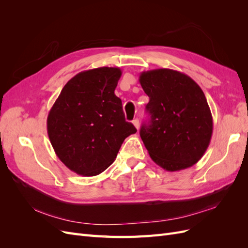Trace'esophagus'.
Here are the masks:
<instances>
[{"mask_svg": "<svg viewBox=\"0 0 248 248\" xmlns=\"http://www.w3.org/2000/svg\"><path fill=\"white\" fill-rule=\"evenodd\" d=\"M132 124L134 125V127H136L137 129L140 128V121H139V119H134L133 121H132Z\"/></svg>", "mask_w": 248, "mask_h": 248, "instance_id": "1", "label": "esophagus"}]
</instances>
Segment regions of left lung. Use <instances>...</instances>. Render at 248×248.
Wrapping results in <instances>:
<instances>
[{
    "mask_svg": "<svg viewBox=\"0 0 248 248\" xmlns=\"http://www.w3.org/2000/svg\"><path fill=\"white\" fill-rule=\"evenodd\" d=\"M140 84L150 98V121L140 131L150 157L169 171L196 164L213 132L211 110L200 86L186 74L167 68L142 71Z\"/></svg>",
    "mask_w": 248,
    "mask_h": 248,
    "instance_id": "1",
    "label": "left lung"
}]
</instances>
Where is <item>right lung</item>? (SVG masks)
Listing matches in <instances>:
<instances>
[{
    "label": "right lung",
    "instance_id": "obj_1",
    "mask_svg": "<svg viewBox=\"0 0 248 248\" xmlns=\"http://www.w3.org/2000/svg\"><path fill=\"white\" fill-rule=\"evenodd\" d=\"M118 67L81 71L62 89L47 116V134L59 159L78 175L92 177L116 159L124 140L137 132L125 121L115 89Z\"/></svg>",
    "mask_w": 248,
    "mask_h": 248
}]
</instances>
